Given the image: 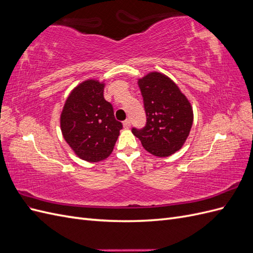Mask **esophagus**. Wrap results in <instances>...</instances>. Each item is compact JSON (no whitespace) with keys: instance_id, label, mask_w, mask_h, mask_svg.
Listing matches in <instances>:
<instances>
[{"instance_id":"obj_1","label":"esophagus","mask_w":253,"mask_h":253,"mask_svg":"<svg viewBox=\"0 0 253 253\" xmlns=\"http://www.w3.org/2000/svg\"><path fill=\"white\" fill-rule=\"evenodd\" d=\"M129 126H131V121H129L128 119L125 120V121H124V127H125V128H128Z\"/></svg>"}]
</instances>
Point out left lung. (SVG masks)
<instances>
[{
    "mask_svg": "<svg viewBox=\"0 0 253 253\" xmlns=\"http://www.w3.org/2000/svg\"><path fill=\"white\" fill-rule=\"evenodd\" d=\"M147 122L132 128L151 154L167 157L181 149L193 124V110L178 86L160 73H150L138 80Z\"/></svg>",
    "mask_w": 253,
    "mask_h": 253,
    "instance_id": "left-lung-1",
    "label": "left lung"
}]
</instances>
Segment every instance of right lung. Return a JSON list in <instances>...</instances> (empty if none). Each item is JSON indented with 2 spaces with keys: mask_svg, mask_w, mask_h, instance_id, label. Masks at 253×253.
<instances>
[{
  "mask_svg": "<svg viewBox=\"0 0 253 253\" xmlns=\"http://www.w3.org/2000/svg\"><path fill=\"white\" fill-rule=\"evenodd\" d=\"M104 83L86 80L75 87L61 113V131L81 159L97 163L109 157L122 124L103 97Z\"/></svg>",
  "mask_w": 253,
  "mask_h": 253,
  "instance_id": "add662e5",
  "label": "right lung"
}]
</instances>
